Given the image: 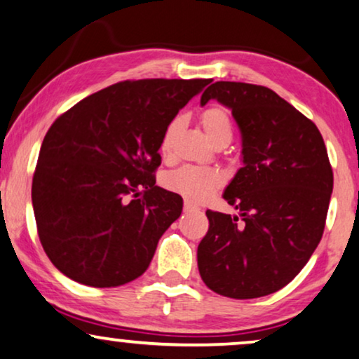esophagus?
<instances>
[{"mask_svg":"<svg viewBox=\"0 0 359 359\" xmlns=\"http://www.w3.org/2000/svg\"><path fill=\"white\" fill-rule=\"evenodd\" d=\"M183 209H184V212H189V210H198V208H196L194 204H191V203H188V201H186L184 203V205H183Z\"/></svg>","mask_w":359,"mask_h":359,"instance_id":"esophagus-1","label":"esophagus"}]
</instances>
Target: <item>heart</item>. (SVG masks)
<instances>
[{"instance_id":"1","label":"heart","mask_w":359,"mask_h":359,"mask_svg":"<svg viewBox=\"0 0 359 359\" xmlns=\"http://www.w3.org/2000/svg\"><path fill=\"white\" fill-rule=\"evenodd\" d=\"M201 126L215 147H225L230 144L233 135L232 121L229 112L220 106H209L201 112ZM184 126L183 116H175L166 124L160 139V151L163 156H168L173 150L175 142L178 139ZM166 189L183 196L184 199L193 203H203L209 199L220 186L224 184V176L217 170L199 168V166H181L178 170L170 171L163 176Z\"/></svg>"}]
</instances>
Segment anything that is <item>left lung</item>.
<instances>
[{
  "instance_id": "left-lung-1",
  "label": "left lung",
  "mask_w": 359,
  "mask_h": 359,
  "mask_svg": "<svg viewBox=\"0 0 359 359\" xmlns=\"http://www.w3.org/2000/svg\"><path fill=\"white\" fill-rule=\"evenodd\" d=\"M227 106L242 134L243 166L224 199L240 217L208 210L199 274L220 296L255 299L286 286L320 242L333 171L311 119L266 86L215 81L201 104Z\"/></svg>"
}]
</instances>
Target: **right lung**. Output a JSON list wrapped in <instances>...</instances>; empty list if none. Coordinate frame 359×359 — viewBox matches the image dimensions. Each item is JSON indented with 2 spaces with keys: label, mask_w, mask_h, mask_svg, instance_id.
I'll list each match as a JSON object with an SVG mask.
<instances>
[{
  "label": "right lung",
  "mask_w": 359,
  "mask_h": 359,
  "mask_svg": "<svg viewBox=\"0 0 359 359\" xmlns=\"http://www.w3.org/2000/svg\"><path fill=\"white\" fill-rule=\"evenodd\" d=\"M210 80L121 81L76 102L43 137L32 205L43 252L93 287L145 273L181 196L155 184L165 127Z\"/></svg>",
  "instance_id": "obj_1"
}]
</instances>
